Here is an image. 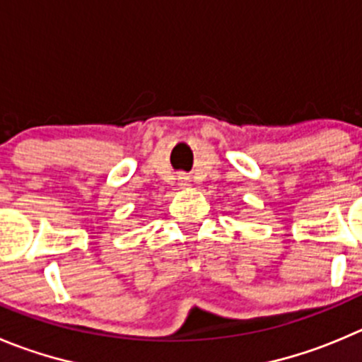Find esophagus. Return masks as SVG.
Masks as SVG:
<instances>
[{
  "label": "esophagus",
  "mask_w": 362,
  "mask_h": 362,
  "mask_svg": "<svg viewBox=\"0 0 362 362\" xmlns=\"http://www.w3.org/2000/svg\"><path fill=\"white\" fill-rule=\"evenodd\" d=\"M183 179H185V177H183Z\"/></svg>",
  "instance_id": "1"
}]
</instances>
